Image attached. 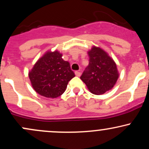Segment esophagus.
<instances>
[{
    "label": "esophagus",
    "instance_id": "obj_1",
    "mask_svg": "<svg viewBox=\"0 0 149 149\" xmlns=\"http://www.w3.org/2000/svg\"><path fill=\"white\" fill-rule=\"evenodd\" d=\"M75 74H76V76H80V71H75Z\"/></svg>",
    "mask_w": 149,
    "mask_h": 149
}]
</instances>
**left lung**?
I'll return each mask as SVG.
<instances>
[{
	"label": "left lung",
	"instance_id": "obj_1",
	"mask_svg": "<svg viewBox=\"0 0 149 149\" xmlns=\"http://www.w3.org/2000/svg\"><path fill=\"white\" fill-rule=\"evenodd\" d=\"M89 64L80 79L95 95H102L113 88L118 72L114 61L100 47L94 46L88 52Z\"/></svg>",
	"mask_w": 149,
	"mask_h": 149
}]
</instances>
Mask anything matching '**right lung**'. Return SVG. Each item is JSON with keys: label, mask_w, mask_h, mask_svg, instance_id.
<instances>
[{"label": "right lung", "mask_w": 149, "mask_h": 149, "mask_svg": "<svg viewBox=\"0 0 149 149\" xmlns=\"http://www.w3.org/2000/svg\"><path fill=\"white\" fill-rule=\"evenodd\" d=\"M61 57L62 54L57 51L47 52L29 73L33 88L39 95L47 98L61 96L75 76L69 63Z\"/></svg>", "instance_id": "1"}]
</instances>
